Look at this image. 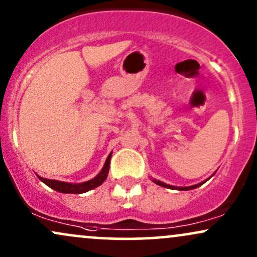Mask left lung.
Returning <instances> with one entry per match:
<instances>
[{"mask_svg":"<svg viewBox=\"0 0 257 257\" xmlns=\"http://www.w3.org/2000/svg\"><path fill=\"white\" fill-rule=\"evenodd\" d=\"M153 182L155 183V184H158V185H160V186H164V188H167V189H178V190H191V189H196V188H198V186H201L202 184L204 183V182H203V183H200V184H196V185H192V186H186V188H176V186L168 185V184H165V183L160 182V180H155V179H154Z\"/></svg>","mask_w":257,"mask_h":257,"instance_id":"1","label":"left lung"}]
</instances>
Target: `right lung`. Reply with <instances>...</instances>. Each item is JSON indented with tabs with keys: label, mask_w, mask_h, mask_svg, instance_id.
<instances>
[{
	"label": "right lung",
	"mask_w": 257,
	"mask_h": 257,
	"mask_svg": "<svg viewBox=\"0 0 257 257\" xmlns=\"http://www.w3.org/2000/svg\"><path fill=\"white\" fill-rule=\"evenodd\" d=\"M110 156L111 154L108 155L107 160H105V164L102 168V171L96 176L93 179L89 180V182L80 183V184H71V183H65V182H59V180H53V179H45V178L38 177L44 184H47L48 186L51 189H54L55 191L62 192V194H83V192L89 191L97 186L101 185L102 183L107 179L108 172H109V164H110Z\"/></svg>",
	"instance_id": "add662e5"
}]
</instances>
